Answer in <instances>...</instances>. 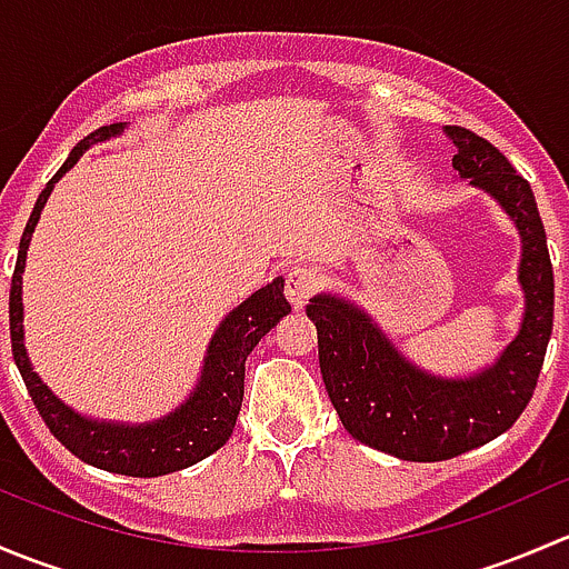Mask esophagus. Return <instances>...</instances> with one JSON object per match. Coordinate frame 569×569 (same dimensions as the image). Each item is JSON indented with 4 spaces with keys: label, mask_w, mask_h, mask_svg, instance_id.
<instances>
[{
    "label": "esophagus",
    "mask_w": 569,
    "mask_h": 569,
    "mask_svg": "<svg viewBox=\"0 0 569 569\" xmlns=\"http://www.w3.org/2000/svg\"><path fill=\"white\" fill-rule=\"evenodd\" d=\"M321 286V274L311 267H295L289 274H286V297H289L291 306L300 311L311 295Z\"/></svg>",
    "instance_id": "obj_1"
}]
</instances>
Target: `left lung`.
<instances>
[{"instance_id":"left-lung-1","label":"left lung","mask_w":569,"mask_h":569,"mask_svg":"<svg viewBox=\"0 0 569 569\" xmlns=\"http://www.w3.org/2000/svg\"><path fill=\"white\" fill-rule=\"evenodd\" d=\"M457 176L490 194L520 233L518 280L526 308L520 330L496 363L468 377H440L401 355L358 302L311 297L306 313L319 332V369L343 429L360 443L407 462H440L490 443L529 405L553 330V267L537 200L498 148L446 126Z\"/></svg>"}]
</instances>
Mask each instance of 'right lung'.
I'll use <instances>...</instances> for the list:
<instances>
[{
	"mask_svg": "<svg viewBox=\"0 0 569 569\" xmlns=\"http://www.w3.org/2000/svg\"><path fill=\"white\" fill-rule=\"evenodd\" d=\"M123 131L126 123L101 126L82 142H77L71 157L62 162V168L38 194V203L27 222L24 237H21L13 283H10V343H13V360L21 371V380L36 401L40 418L71 455L93 468L109 470V473L153 479V476L176 473V470L206 460L228 443L233 427H237L239 410H242L244 360L252 347L291 311V306L283 297V278H274L263 289L252 291L248 300L233 308L214 330L209 349H206L203 369L187 399L157 421H99V418L82 416L49 391V386L32 369L24 347V302H21L24 280L21 274L27 267V250H30L32 231H36L40 211H43L54 183L82 159L88 148L112 140Z\"/></svg>",
	"mask_w": 569,
	"mask_h": 569,
	"instance_id": "obj_1",
	"label": "right lung"
}]
</instances>
